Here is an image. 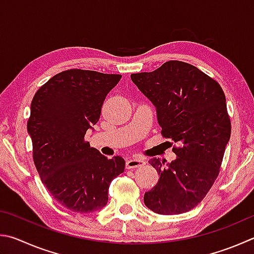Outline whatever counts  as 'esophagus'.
I'll return each mask as SVG.
<instances>
[{
  "mask_svg": "<svg viewBox=\"0 0 254 254\" xmlns=\"http://www.w3.org/2000/svg\"><path fill=\"white\" fill-rule=\"evenodd\" d=\"M145 164V161L141 158H131L127 161V169H134Z\"/></svg>",
  "mask_w": 254,
  "mask_h": 254,
  "instance_id": "34e87169",
  "label": "esophagus"
}]
</instances>
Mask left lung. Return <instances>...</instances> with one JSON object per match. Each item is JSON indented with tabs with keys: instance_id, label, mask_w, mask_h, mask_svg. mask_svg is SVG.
<instances>
[{
	"instance_id": "8db88e82",
	"label": "left lung",
	"mask_w": 254,
	"mask_h": 254,
	"mask_svg": "<svg viewBox=\"0 0 254 254\" xmlns=\"http://www.w3.org/2000/svg\"><path fill=\"white\" fill-rule=\"evenodd\" d=\"M131 80L155 107L162 135L179 144L173 147L177 159L172 162L149 161L160 178L145 192L144 204L165 215L190 211L213 186L231 135L222 87L181 61L134 73Z\"/></svg>"
}]
</instances>
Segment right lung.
Masks as SVG:
<instances>
[{
  "mask_svg": "<svg viewBox=\"0 0 254 254\" xmlns=\"http://www.w3.org/2000/svg\"><path fill=\"white\" fill-rule=\"evenodd\" d=\"M121 77L72 68L51 77L32 100L27 132L34 164L54 199L71 211L102 209L111 181L124 172L121 156L108 159L84 140Z\"/></svg>",
  "mask_w": 254,
  "mask_h": 254,
  "instance_id": "right-lung-1",
  "label": "right lung"
}]
</instances>
